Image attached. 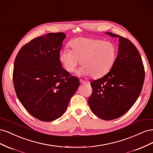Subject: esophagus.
Listing matches in <instances>:
<instances>
[{
    "mask_svg": "<svg viewBox=\"0 0 153 153\" xmlns=\"http://www.w3.org/2000/svg\"><path fill=\"white\" fill-rule=\"evenodd\" d=\"M80 82L82 84H86V82L85 81H84V80H82V79H80Z\"/></svg>",
    "mask_w": 153,
    "mask_h": 153,
    "instance_id": "esophagus-1",
    "label": "esophagus"
}]
</instances>
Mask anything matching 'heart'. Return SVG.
I'll list each match as a JSON object with an SVG mask.
<instances>
[{"instance_id":"heart-1","label":"heart","mask_w":153,"mask_h":153,"mask_svg":"<svg viewBox=\"0 0 153 153\" xmlns=\"http://www.w3.org/2000/svg\"><path fill=\"white\" fill-rule=\"evenodd\" d=\"M71 50L64 49L59 53L60 62L66 71L72 73L79 64V73L93 78L102 77L112 68L117 57L116 46L110 41L79 38L69 43Z\"/></svg>"}]
</instances>
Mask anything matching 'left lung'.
<instances>
[{
	"label": "left lung",
	"instance_id": "1",
	"mask_svg": "<svg viewBox=\"0 0 153 153\" xmlns=\"http://www.w3.org/2000/svg\"><path fill=\"white\" fill-rule=\"evenodd\" d=\"M106 34L119 38L118 53L111 70L91 82L92 92L88 103L96 116L110 121L122 116L136 102L145 71L139 52L130 41L111 32Z\"/></svg>",
	"mask_w": 153,
	"mask_h": 153
}]
</instances>
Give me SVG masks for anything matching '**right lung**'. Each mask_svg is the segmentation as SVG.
Wrapping results in <instances>:
<instances>
[{
	"instance_id": "1",
	"label": "right lung",
	"mask_w": 153,
	"mask_h": 153,
	"mask_svg": "<svg viewBox=\"0 0 153 153\" xmlns=\"http://www.w3.org/2000/svg\"><path fill=\"white\" fill-rule=\"evenodd\" d=\"M66 34L48 33L31 40L18 52L13 74L18 100L29 113L40 121L61 117L80 85L60 62Z\"/></svg>"
}]
</instances>
